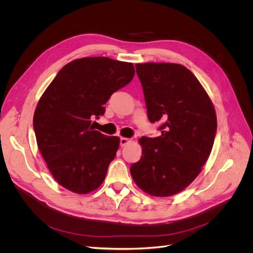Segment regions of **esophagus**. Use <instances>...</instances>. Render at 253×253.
<instances>
[{
    "label": "esophagus",
    "instance_id": "esophagus-1",
    "mask_svg": "<svg viewBox=\"0 0 253 253\" xmlns=\"http://www.w3.org/2000/svg\"><path fill=\"white\" fill-rule=\"evenodd\" d=\"M130 141L131 140L129 138H126V137H121V138H120V144H121L122 147H124V145L128 144Z\"/></svg>",
    "mask_w": 253,
    "mask_h": 253
}]
</instances>
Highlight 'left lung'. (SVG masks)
<instances>
[{"label":"left lung","mask_w":253,"mask_h":253,"mask_svg":"<svg viewBox=\"0 0 253 253\" xmlns=\"http://www.w3.org/2000/svg\"><path fill=\"white\" fill-rule=\"evenodd\" d=\"M148 117L161 121V135L139 138L142 155L132 178L155 197L175 195L200 174L213 147L216 114L207 92L185 66L168 62L135 64Z\"/></svg>","instance_id":"1"}]
</instances>
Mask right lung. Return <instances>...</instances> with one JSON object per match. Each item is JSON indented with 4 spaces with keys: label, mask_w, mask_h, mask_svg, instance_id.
I'll return each mask as SVG.
<instances>
[{
    "label": "right lung",
    "mask_w": 253,
    "mask_h": 253,
    "mask_svg": "<svg viewBox=\"0 0 253 253\" xmlns=\"http://www.w3.org/2000/svg\"><path fill=\"white\" fill-rule=\"evenodd\" d=\"M131 62L109 57L75 59L58 72L34 114L38 148L52 176L76 194H88L103 182L119 149L118 136L94 130L114 92L134 77Z\"/></svg>",
    "instance_id": "1"
}]
</instances>
